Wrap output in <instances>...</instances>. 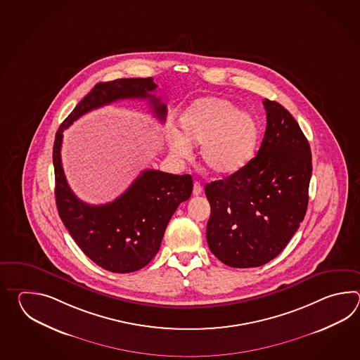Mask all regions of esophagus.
I'll return each instance as SVG.
<instances>
[{
  "label": "esophagus",
  "mask_w": 360,
  "mask_h": 360,
  "mask_svg": "<svg viewBox=\"0 0 360 360\" xmlns=\"http://www.w3.org/2000/svg\"><path fill=\"white\" fill-rule=\"evenodd\" d=\"M202 193V185L198 183V181H195L194 183V188H193V194L194 195H199Z\"/></svg>",
  "instance_id": "esophagus-1"
}]
</instances>
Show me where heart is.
Returning a JSON list of instances; mask_svg holds the SVG:
<instances>
[{"instance_id": "obj_1", "label": "heart", "mask_w": 360, "mask_h": 360, "mask_svg": "<svg viewBox=\"0 0 360 360\" xmlns=\"http://www.w3.org/2000/svg\"><path fill=\"white\" fill-rule=\"evenodd\" d=\"M180 134H172L171 152L188 157L191 146H200L207 172L228 176L243 169L259 143V124L248 112L237 110L229 100L202 98L191 103L179 118Z\"/></svg>"}]
</instances>
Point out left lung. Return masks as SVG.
Returning <instances> with one entry per match:
<instances>
[{
  "instance_id": "1",
  "label": "left lung",
  "mask_w": 360,
  "mask_h": 360,
  "mask_svg": "<svg viewBox=\"0 0 360 360\" xmlns=\"http://www.w3.org/2000/svg\"><path fill=\"white\" fill-rule=\"evenodd\" d=\"M266 130L245 167L205 186L211 206L207 243L231 268H256L288 245L304 220L311 152L304 132L279 103L265 99Z\"/></svg>"
}]
</instances>
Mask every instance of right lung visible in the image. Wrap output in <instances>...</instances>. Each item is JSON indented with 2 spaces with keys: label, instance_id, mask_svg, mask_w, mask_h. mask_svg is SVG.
<instances>
[{
  "label": "right lung",
  "instance_id": "1",
  "mask_svg": "<svg viewBox=\"0 0 360 360\" xmlns=\"http://www.w3.org/2000/svg\"><path fill=\"white\" fill-rule=\"evenodd\" d=\"M153 78H121L100 82L81 100L55 135L53 162L55 199L61 221L82 252L112 273H132L148 265L158 252L169 219L191 198V175L146 169L121 197L105 205H87L69 188L61 166L63 131L92 109L122 99H148L162 122L167 108L150 92Z\"/></svg>",
  "mask_w": 360,
  "mask_h": 360
}]
</instances>
